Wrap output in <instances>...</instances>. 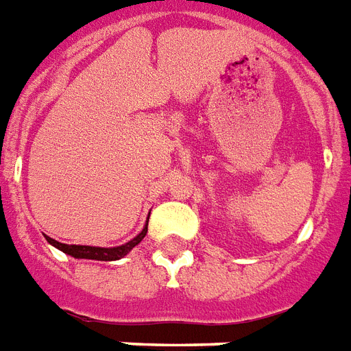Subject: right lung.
<instances>
[{
    "instance_id": "right-lung-1",
    "label": "right lung",
    "mask_w": 351,
    "mask_h": 351,
    "mask_svg": "<svg viewBox=\"0 0 351 351\" xmlns=\"http://www.w3.org/2000/svg\"><path fill=\"white\" fill-rule=\"evenodd\" d=\"M147 232V225L142 229V232L136 238H133L131 241H128L126 245H121V247H113V249H104V247H88V245H66L59 243L53 238H48L47 241L53 247H57L59 250H62L64 254H70L73 258L81 259H99V261H115V259H121L122 256H126L135 245L141 243L144 240V236Z\"/></svg>"
}]
</instances>
